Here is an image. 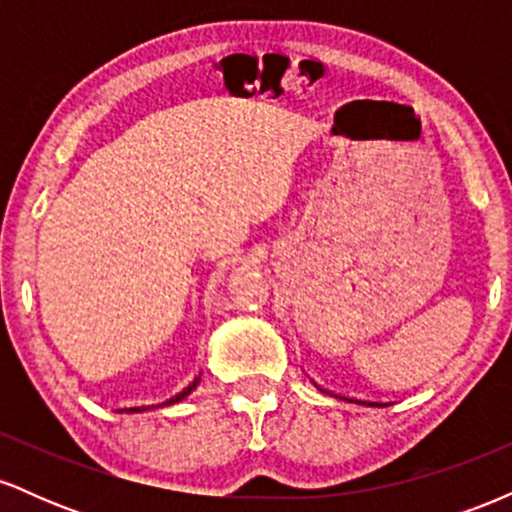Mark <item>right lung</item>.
Masks as SVG:
<instances>
[{"label":"right lung","instance_id":"add662e5","mask_svg":"<svg viewBox=\"0 0 512 512\" xmlns=\"http://www.w3.org/2000/svg\"><path fill=\"white\" fill-rule=\"evenodd\" d=\"M199 380H202V378H195V380H192V383H190V385H187V387H185V390H182V392H178V395H175V397H170L166 404H173V402H180V399H185V397H187V395H190V392H192V390H195V387L199 385Z\"/></svg>","mask_w":512,"mask_h":512}]
</instances>
